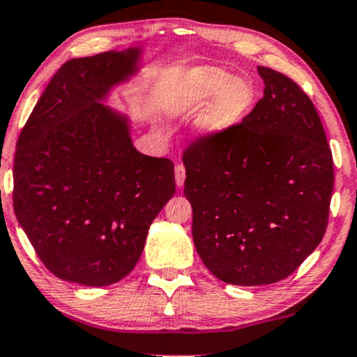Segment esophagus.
Here are the masks:
<instances>
[{
	"label": "esophagus",
	"mask_w": 357,
	"mask_h": 357,
	"mask_svg": "<svg viewBox=\"0 0 357 357\" xmlns=\"http://www.w3.org/2000/svg\"><path fill=\"white\" fill-rule=\"evenodd\" d=\"M174 179H176V185L178 189H181L184 185V179H185V169L183 165H178L176 168H174Z\"/></svg>",
	"instance_id": "34e87169"
}]
</instances>
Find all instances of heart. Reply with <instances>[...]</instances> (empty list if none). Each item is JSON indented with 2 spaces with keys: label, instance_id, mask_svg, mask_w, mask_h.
<instances>
[{
  "label": "heart",
  "instance_id": "b5f03b06",
  "mask_svg": "<svg viewBox=\"0 0 357 357\" xmlns=\"http://www.w3.org/2000/svg\"><path fill=\"white\" fill-rule=\"evenodd\" d=\"M255 102L254 85L236 79L220 68L200 66L185 76L179 89L178 108L185 113L202 112L199 119L200 137H222L245 118Z\"/></svg>",
  "mask_w": 357,
  "mask_h": 357
}]
</instances>
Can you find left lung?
<instances>
[{
	"mask_svg": "<svg viewBox=\"0 0 357 357\" xmlns=\"http://www.w3.org/2000/svg\"><path fill=\"white\" fill-rule=\"evenodd\" d=\"M252 112L218 139L184 152V195L205 267L238 286L289 277L322 241L333 158L317 109L284 74L259 66Z\"/></svg>",
	"mask_w": 357,
	"mask_h": 357,
	"instance_id": "obj_1",
	"label": "left lung"
}]
</instances>
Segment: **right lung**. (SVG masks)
Segmentation results:
<instances>
[{
  "instance_id": "obj_1",
  "label": "right lung",
  "mask_w": 357,
  "mask_h": 357,
  "mask_svg": "<svg viewBox=\"0 0 357 357\" xmlns=\"http://www.w3.org/2000/svg\"><path fill=\"white\" fill-rule=\"evenodd\" d=\"M142 53L64 63L19 135L14 212L45 267L71 283L108 286L129 275L176 192L172 160L140 153L128 114L103 105L139 73Z\"/></svg>"
}]
</instances>
